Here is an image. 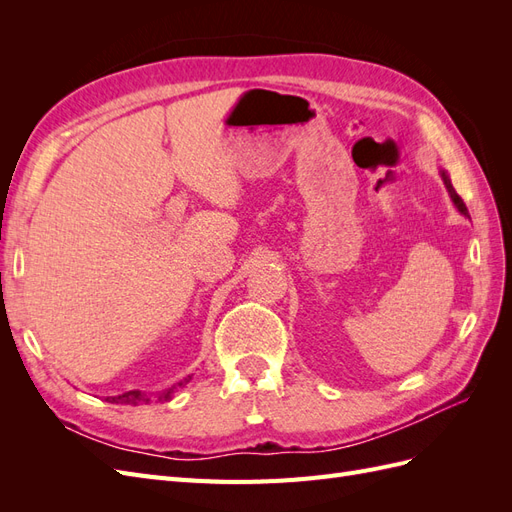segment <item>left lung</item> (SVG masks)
<instances>
[{
    "label": "left lung",
    "instance_id": "left-lung-1",
    "mask_svg": "<svg viewBox=\"0 0 512 512\" xmlns=\"http://www.w3.org/2000/svg\"><path fill=\"white\" fill-rule=\"evenodd\" d=\"M442 177H444V183H446V190H448V194H451V198H453V203H455V207L463 213V215H468V207H466V203H463L461 200V196L455 192V188L451 185V179L446 177V173H442Z\"/></svg>",
    "mask_w": 512,
    "mask_h": 512
}]
</instances>
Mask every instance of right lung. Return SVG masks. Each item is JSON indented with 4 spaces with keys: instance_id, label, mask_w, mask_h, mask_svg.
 <instances>
[{
    "instance_id": "1",
    "label": "right lung",
    "mask_w": 512,
    "mask_h": 512,
    "mask_svg": "<svg viewBox=\"0 0 512 512\" xmlns=\"http://www.w3.org/2000/svg\"><path fill=\"white\" fill-rule=\"evenodd\" d=\"M192 378H185V382H179L177 386H183L188 384ZM177 386H173V389H168L166 393L160 395V399H170V395H173V391L177 389ZM111 404H126V406H138V404H147L149 397L147 393H141V391H128V393H121V395H115V397H106Z\"/></svg>"
}]
</instances>
